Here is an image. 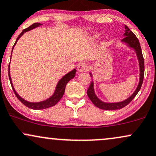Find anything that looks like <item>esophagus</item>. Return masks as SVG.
Returning a JSON list of instances; mask_svg holds the SVG:
<instances>
[{
  "label": "esophagus",
  "mask_w": 156,
  "mask_h": 156,
  "mask_svg": "<svg viewBox=\"0 0 156 156\" xmlns=\"http://www.w3.org/2000/svg\"><path fill=\"white\" fill-rule=\"evenodd\" d=\"M86 69H87V65H86L85 63L82 62V63H80L79 65H78V71L79 73L84 72V71L86 70Z\"/></svg>",
  "instance_id": "34e87169"
}]
</instances>
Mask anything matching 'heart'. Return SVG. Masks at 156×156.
<instances>
[{"label":"heart","mask_w":156,"mask_h":156,"mask_svg":"<svg viewBox=\"0 0 156 156\" xmlns=\"http://www.w3.org/2000/svg\"><path fill=\"white\" fill-rule=\"evenodd\" d=\"M98 36H99V35H98V34H96V35H94L93 38H94H94H97V37H98Z\"/></svg>","instance_id":"heart-1"}]
</instances>
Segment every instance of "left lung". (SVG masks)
I'll use <instances>...</instances> for the list:
<instances>
[{
    "label": "left lung",
    "instance_id": "1",
    "mask_svg": "<svg viewBox=\"0 0 156 156\" xmlns=\"http://www.w3.org/2000/svg\"><path fill=\"white\" fill-rule=\"evenodd\" d=\"M123 35H124L125 37L122 39L121 42L125 43V44L128 45L130 48H134L135 51H136V56H137L140 69V82H139L138 86L137 88H136V89L135 90L134 92L132 94V96L129 97L128 99H126V100L122 101V102H120L107 103L101 101L100 99L96 96L94 92V82L91 81V83H90L89 89L87 90V95L88 97H89V98L91 99V101L92 102L93 104L96 107H97V108L102 109V110H119V109L124 108V107H126L127 105L132 102V99L136 97V95L138 94L139 91L141 89L142 83H143L144 73V63L140 42H139L138 38L136 37V35H134V33H133L126 25H125V33ZM90 75H91V76H92L91 73H90Z\"/></svg>",
    "mask_w": 156,
    "mask_h": 156
}]
</instances>
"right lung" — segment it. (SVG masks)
Segmentation results:
<instances>
[{"mask_svg":"<svg viewBox=\"0 0 156 156\" xmlns=\"http://www.w3.org/2000/svg\"><path fill=\"white\" fill-rule=\"evenodd\" d=\"M41 25H42V24H41V23H37H37H34V24H31L29 27L26 28V29H24V30H22V33H20V35H19L17 38H16V42H15L14 46H13V48H14V46L16 45V42H17V41L19 40V38H20V37H21L24 33H26V32H27L29 30H31L34 29V28L37 27H39V26H41ZM13 48H12V51H13ZM9 70H10V65H9V80H10L11 85H12V87L13 89V91H14L16 97H17V98L19 99V100H20L22 103H23V104L26 107H27V108H29L33 109V110H42V109H46V108H50V107L55 105L57 104L58 102H59L60 99H61L64 93H65V86H66L67 83H68V82L70 81L71 79H73V78H74L75 76H76V69H74V70L70 71V73H68L67 74L65 75V76H64L62 78L59 80V81L58 82L54 94L52 95L51 97H49V98L46 99V100L42 101V102H28V101L24 100V99H22V97H20L17 93H16V91H15L14 86H13V84H12V78H11V76H10V71Z\"/></svg>","mask_w":156,"mask_h":156,"instance_id":"add662e5","label":"right lung"}]
</instances>
